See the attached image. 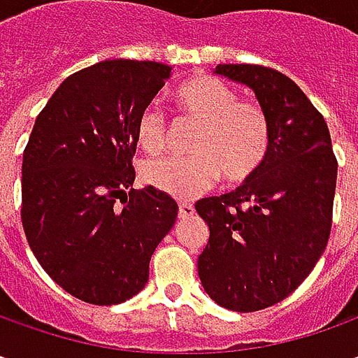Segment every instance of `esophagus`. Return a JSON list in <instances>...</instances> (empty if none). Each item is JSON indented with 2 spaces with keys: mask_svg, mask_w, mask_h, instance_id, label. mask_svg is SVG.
I'll use <instances>...</instances> for the list:
<instances>
[{
  "mask_svg": "<svg viewBox=\"0 0 358 358\" xmlns=\"http://www.w3.org/2000/svg\"><path fill=\"white\" fill-rule=\"evenodd\" d=\"M195 213V207L193 203H179V219H189L191 215Z\"/></svg>",
  "mask_w": 358,
  "mask_h": 358,
  "instance_id": "obj_1",
  "label": "esophagus"
}]
</instances>
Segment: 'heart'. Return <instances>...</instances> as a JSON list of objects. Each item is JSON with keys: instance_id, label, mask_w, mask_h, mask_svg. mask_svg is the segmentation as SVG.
Masks as SVG:
<instances>
[{"instance_id": "obj_1", "label": "heart", "mask_w": 358, "mask_h": 358, "mask_svg": "<svg viewBox=\"0 0 358 358\" xmlns=\"http://www.w3.org/2000/svg\"><path fill=\"white\" fill-rule=\"evenodd\" d=\"M175 101L181 115L197 123L189 139L187 157L147 159L141 179L149 187L177 199H191L209 189L219 177L241 183L259 171L271 147L267 111L217 77H195L183 83ZM137 143L147 153H159L167 143V119L149 105L135 125Z\"/></svg>"}]
</instances>
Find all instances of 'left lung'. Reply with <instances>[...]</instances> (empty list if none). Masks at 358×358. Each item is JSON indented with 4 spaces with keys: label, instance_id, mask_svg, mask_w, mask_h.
Instances as JSON below:
<instances>
[{
    "label": "left lung",
    "instance_id": "left-lung-1",
    "mask_svg": "<svg viewBox=\"0 0 358 358\" xmlns=\"http://www.w3.org/2000/svg\"><path fill=\"white\" fill-rule=\"evenodd\" d=\"M215 73L249 85L271 121V147L259 171L235 191L195 203L209 225L197 261L217 305L267 309L309 277L329 243L337 157L317 107L281 71L229 63Z\"/></svg>",
    "mask_w": 358,
    "mask_h": 358
}]
</instances>
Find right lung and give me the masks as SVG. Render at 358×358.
I'll return each mask as SVG.
<instances>
[{
  "instance_id": "add662e5",
  "label": "right lung",
  "mask_w": 358,
  "mask_h": 358,
  "mask_svg": "<svg viewBox=\"0 0 358 358\" xmlns=\"http://www.w3.org/2000/svg\"><path fill=\"white\" fill-rule=\"evenodd\" d=\"M169 76L157 62L95 63L67 77L35 119L21 223L39 265L79 301L117 305L137 295L175 225L179 207L167 193L131 189L137 119Z\"/></svg>"
}]
</instances>
